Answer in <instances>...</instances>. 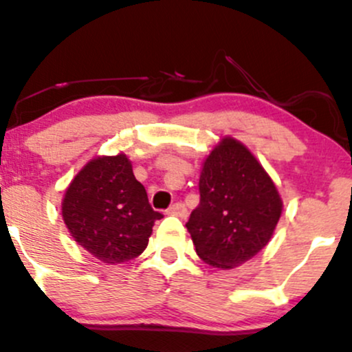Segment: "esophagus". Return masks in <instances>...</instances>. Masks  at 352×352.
<instances>
[{"mask_svg": "<svg viewBox=\"0 0 352 352\" xmlns=\"http://www.w3.org/2000/svg\"><path fill=\"white\" fill-rule=\"evenodd\" d=\"M166 212L172 214V216H177V217H187V207L184 206L182 202H177V204L170 206Z\"/></svg>", "mask_w": 352, "mask_h": 352, "instance_id": "34e87169", "label": "esophagus"}]
</instances>
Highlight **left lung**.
Masks as SVG:
<instances>
[{"label": "left lung", "instance_id": "1", "mask_svg": "<svg viewBox=\"0 0 352 352\" xmlns=\"http://www.w3.org/2000/svg\"><path fill=\"white\" fill-rule=\"evenodd\" d=\"M201 202L186 224L199 258L231 270L251 260L272 239L283 202L254 155L226 136L202 164Z\"/></svg>", "mask_w": 352, "mask_h": 352}]
</instances>
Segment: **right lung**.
I'll return each instance as SVG.
<instances>
[{
	"instance_id": "obj_1",
	"label": "right lung",
	"mask_w": 352,
	"mask_h": 352,
	"mask_svg": "<svg viewBox=\"0 0 352 352\" xmlns=\"http://www.w3.org/2000/svg\"><path fill=\"white\" fill-rule=\"evenodd\" d=\"M70 236L99 261L124 263L148 246L162 214L151 209L145 187L126 155L96 157L74 177L62 201Z\"/></svg>"
}]
</instances>
